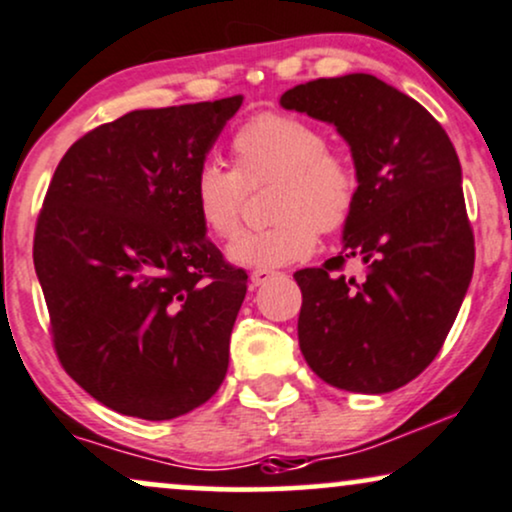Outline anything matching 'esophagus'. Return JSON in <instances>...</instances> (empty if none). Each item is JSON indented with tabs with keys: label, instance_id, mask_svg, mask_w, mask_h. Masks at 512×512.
Instances as JSON below:
<instances>
[{
	"label": "esophagus",
	"instance_id": "34e87169",
	"mask_svg": "<svg viewBox=\"0 0 512 512\" xmlns=\"http://www.w3.org/2000/svg\"><path fill=\"white\" fill-rule=\"evenodd\" d=\"M274 276V272H269V269H255V272L250 274V281H252V286H262V283H267L269 279H272Z\"/></svg>",
	"mask_w": 512,
	"mask_h": 512
}]
</instances>
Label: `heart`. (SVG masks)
I'll use <instances>...</instances> for the list:
<instances>
[{"label":"heart","instance_id":"b5f03b06","mask_svg":"<svg viewBox=\"0 0 512 512\" xmlns=\"http://www.w3.org/2000/svg\"><path fill=\"white\" fill-rule=\"evenodd\" d=\"M312 121L262 112L233 133V169L202 164L193 181V205L214 238L229 240L240 229L245 188L274 181L269 214L260 231H245L229 245V260L248 269H276L315 252L319 231L343 229L353 217L360 178L343 152L326 147Z\"/></svg>","mask_w":512,"mask_h":512}]
</instances>
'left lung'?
Returning a JSON list of instances; mask_svg holds the SVG:
<instances>
[{
  "instance_id": "obj_1",
  "label": "left lung",
  "mask_w": 512,
  "mask_h": 512,
  "mask_svg": "<svg viewBox=\"0 0 512 512\" xmlns=\"http://www.w3.org/2000/svg\"><path fill=\"white\" fill-rule=\"evenodd\" d=\"M281 107L334 123L360 178L343 250L293 274L300 350L336 389L396 391L439 355L472 279L455 147L420 102L369 73L295 85ZM350 256L368 264L365 280L342 274Z\"/></svg>"
}]
</instances>
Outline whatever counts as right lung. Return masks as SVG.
Returning <instances> with one entry per match:
<instances>
[{"label":"right lung","instance_id":"add662e5","mask_svg":"<svg viewBox=\"0 0 512 512\" xmlns=\"http://www.w3.org/2000/svg\"><path fill=\"white\" fill-rule=\"evenodd\" d=\"M243 97L135 109L69 147L33 262L66 374L121 415L174 420L217 393L248 274L224 260L193 181Z\"/></svg>","mask_w":512,"mask_h":512}]
</instances>
